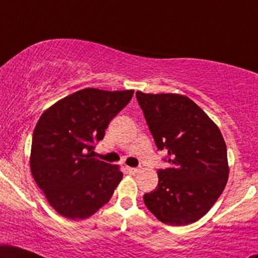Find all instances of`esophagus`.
Masks as SVG:
<instances>
[{"mask_svg":"<svg viewBox=\"0 0 258 258\" xmlns=\"http://www.w3.org/2000/svg\"><path fill=\"white\" fill-rule=\"evenodd\" d=\"M126 170H128L129 174H132V175H135L136 172H139V169H137V168H132V167L126 168Z\"/></svg>","mask_w":258,"mask_h":258,"instance_id":"34e87169","label":"esophagus"}]
</instances>
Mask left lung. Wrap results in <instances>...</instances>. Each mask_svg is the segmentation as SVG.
<instances>
[{
    "label": "left lung",
    "mask_w": 258,
    "mask_h": 258,
    "mask_svg": "<svg viewBox=\"0 0 258 258\" xmlns=\"http://www.w3.org/2000/svg\"><path fill=\"white\" fill-rule=\"evenodd\" d=\"M156 147L170 167L158 170L157 188L143 196L150 213L169 225L203 217L221 196L229 177L227 146L213 119L179 94L136 91Z\"/></svg>",
    "instance_id": "1"
}]
</instances>
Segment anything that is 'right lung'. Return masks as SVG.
Wrapping results in <instances>:
<instances>
[{"label": "right lung", "mask_w": 258, "mask_h": 258, "mask_svg": "<svg viewBox=\"0 0 258 258\" xmlns=\"http://www.w3.org/2000/svg\"><path fill=\"white\" fill-rule=\"evenodd\" d=\"M134 90L86 88L49 107L36 123L31 175L56 213L84 220L111 199L123 177L119 165L93 157V144L132 100Z\"/></svg>", "instance_id": "add662e5"}]
</instances>
